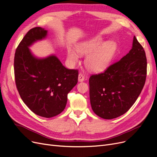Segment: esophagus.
<instances>
[{
  "instance_id": "34e87169",
  "label": "esophagus",
  "mask_w": 157,
  "mask_h": 157,
  "mask_svg": "<svg viewBox=\"0 0 157 157\" xmlns=\"http://www.w3.org/2000/svg\"><path fill=\"white\" fill-rule=\"evenodd\" d=\"M84 75L83 73H80L78 74V81L79 82H82L84 80Z\"/></svg>"
}]
</instances>
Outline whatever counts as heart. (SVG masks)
Here are the masks:
<instances>
[{
	"label": "heart",
	"instance_id": "b5f03b06",
	"mask_svg": "<svg viewBox=\"0 0 157 157\" xmlns=\"http://www.w3.org/2000/svg\"><path fill=\"white\" fill-rule=\"evenodd\" d=\"M103 44L100 37L80 43L77 47V52L80 55H88L85 59V64L90 70L100 71L105 69L111 61L117 50V44L114 42H109ZM78 54L74 50L68 52V59L72 63L78 60Z\"/></svg>",
	"mask_w": 157,
	"mask_h": 157
}]
</instances>
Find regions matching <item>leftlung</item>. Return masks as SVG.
<instances>
[{
	"label": "left lung",
	"instance_id": "left-lung-1",
	"mask_svg": "<svg viewBox=\"0 0 157 157\" xmlns=\"http://www.w3.org/2000/svg\"><path fill=\"white\" fill-rule=\"evenodd\" d=\"M145 50L134 36L132 48L103 73L89 78L90 99L93 111L104 119L124 115L143 90L147 77Z\"/></svg>",
	"mask_w": 157,
	"mask_h": 157
}]
</instances>
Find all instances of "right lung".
Returning <instances> with one entry per match:
<instances>
[{
	"mask_svg": "<svg viewBox=\"0 0 157 157\" xmlns=\"http://www.w3.org/2000/svg\"><path fill=\"white\" fill-rule=\"evenodd\" d=\"M46 35L40 27L27 33L15 52L14 76L25 105L36 115L51 118L64 110L67 94L77 84L78 71L65 67L55 56L38 59L32 55L29 46Z\"/></svg>",
	"mask_w": 157,
	"mask_h": 157,
	"instance_id": "add662e5",
	"label": "right lung"
}]
</instances>
